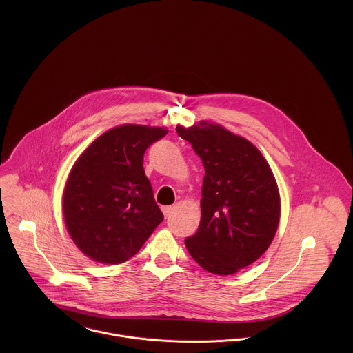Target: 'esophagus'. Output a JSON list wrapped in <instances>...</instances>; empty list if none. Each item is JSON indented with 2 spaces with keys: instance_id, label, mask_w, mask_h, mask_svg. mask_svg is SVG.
Wrapping results in <instances>:
<instances>
[{
  "instance_id": "obj_1",
  "label": "esophagus",
  "mask_w": 353,
  "mask_h": 353,
  "mask_svg": "<svg viewBox=\"0 0 353 353\" xmlns=\"http://www.w3.org/2000/svg\"><path fill=\"white\" fill-rule=\"evenodd\" d=\"M161 210H163L164 217H168L171 214V212H172V206H163Z\"/></svg>"
}]
</instances>
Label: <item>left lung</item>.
Returning <instances> with one entry per match:
<instances>
[{
	"mask_svg": "<svg viewBox=\"0 0 353 353\" xmlns=\"http://www.w3.org/2000/svg\"><path fill=\"white\" fill-rule=\"evenodd\" d=\"M176 133L205 168L201 221L185 239L188 252L213 274H234L266 252L276 235L280 194L274 175L249 140L220 125H178Z\"/></svg>",
	"mask_w": 353,
	"mask_h": 353,
	"instance_id": "1",
	"label": "left lung"
}]
</instances>
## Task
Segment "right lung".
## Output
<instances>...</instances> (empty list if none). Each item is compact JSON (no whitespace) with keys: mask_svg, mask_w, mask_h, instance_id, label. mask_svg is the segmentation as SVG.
<instances>
[{"mask_svg":"<svg viewBox=\"0 0 353 353\" xmlns=\"http://www.w3.org/2000/svg\"><path fill=\"white\" fill-rule=\"evenodd\" d=\"M165 128L121 125L98 137L73 164L62 208L74 245L101 263H122L143 248L164 216L143 167Z\"/></svg>","mask_w":353,"mask_h":353,"instance_id":"right-lung-1","label":"right lung"}]
</instances>
